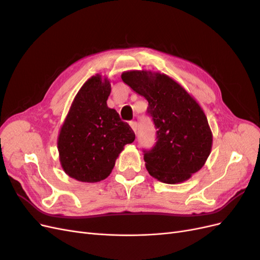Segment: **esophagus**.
<instances>
[{
    "instance_id": "1",
    "label": "esophagus",
    "mask_w": 260,
    "mask_h": 260,
    "mask_svg": "<svg viewBox=\"0 0 260 260\" xmlns=\"http://www.w3.org/2000/svg\"><path fill=\"white\" fill-rule=\"evenodd\" d=\"M130 127L132 128L133 131H135V133H137V131H138V123L136 121H131L130 122Z\"/></svg>"
}]
</instances>
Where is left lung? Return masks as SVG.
<instances>
[{
  "mask_svg": "<svg viewBox=\"0 0 260 260\" xmlns=\"http://www.w3.org/2000/svg\"><path fill=\"white\" fill-rule=\"evenodd\" d=\"M122 81L148 102L147 114L156 128L155 146L144 151L148 174L160 182L188 180L205 165L212 146L207 117L196 100L169 76L130 70Z\"/></svg>",
  "mask_w": 260,
  "mask_h": 260,
  "instance_id": "left-lung-1",
  "label": "left lung"
}]
</instances>
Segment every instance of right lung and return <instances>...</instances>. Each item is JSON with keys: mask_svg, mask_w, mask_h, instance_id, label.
<instances>
[{"mask_svg": "<svg viewBox=\"0 0 260 260\" xmlns=\"http://www.w3.org/2000/svg\"><path fill=\"white\" fill-rule=\"evenodd\" d=\"M111 82L91 77L77 93L59 130L57 149L61 168L70 178L94 183L106 179L125 144L136 135L107 106Z\"/></svg>", "mask_w": 260, "mask_h": 260, "instance_id": "right-lung-1", "label": "right lung"}]
</instances>
